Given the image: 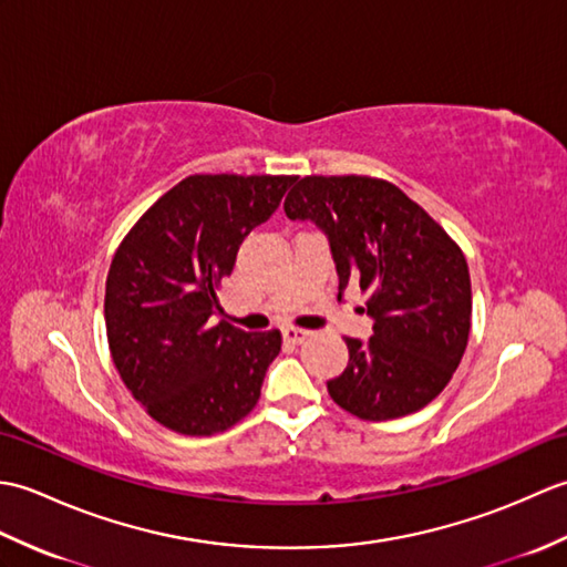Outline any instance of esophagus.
I'll list each match as a JSON object with an SVG mask.
<instances>
[{
    "mask_svg": "<svg viewBox=\"0 0 567 567\" xmlns=\"http://www.w3.org/2000/svg\"><path fill=\"white\" fill-rule=\"evenodd\" d=\"M309 336V331H302V329H295V327H287V329H282V339L287 341V343H302L305 339Z\"/></svg>",
    "mask_w": 567,
    "mask_h": 567,
    "instance_id": "1",
    "label": "esophagus"
}]
</instances>
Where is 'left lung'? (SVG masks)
I'll list each match as a JSON object with an SVG mask.
<instances>
[{
  "label": "left lung",
  "instance_id": "8db88e82",
  "mask_svg": "<svg viewBox=\"0 0 567 567\" xmlns=\"http://www.w3.org/2000/svg\"><path fill=\"white\" fill-rule=\"evenodd\" d=\"M292 221L327 236L339 275L368 292L372 336L346 339L348 365L331 400L365 421L426 406L461 363L473 295L465 256L431 216L384 179L302 177L285 199Z\"/></svg>",
  "mask_w": 567,
  "mask_h": 567
}]
</instances>
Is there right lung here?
<instances>
[{"instance_id": "1", "label": "right lung", "mask_w": 567, "mask_h": 567, "mask_svg": "<svg viewBox=\"0 0 567 567\" xmlns=\"http://www.w3.org/2000/svg\"><path fill=\"white\" fill-rule=\"evenodd\" d=\"M295 179L192 175L118 246L106 275V339L118 375L158 424L212 436L256 406L282 336L214 321L216 287Z\"/></svg>"}]
</instances>
